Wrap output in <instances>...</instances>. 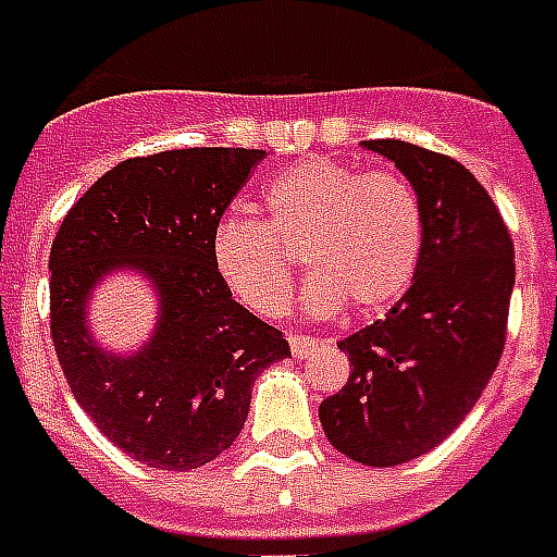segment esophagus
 I'll list each match as a JSON object with an SVG mask.
<instances>
[{"instance_id": "esophagus-1", "label": "esophagus", "mask_w": 557, "mask_h": 557, "mask_svg": "<svg viewBox=\"0 0 557 557\" xmlns=\"http://www.w3.org/2000/svg\"><path fill=\"white\" fill-rule=\"evenodd\" d=\"M313 345H315L313 336H299V333H293V336H290V350H293V356H296V359H305V356L310 354V348H313Z\"/></svg>"}]
</instances>
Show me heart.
<instances>
[{"instance_id": "b5f03b06", "label": "heart", "mask_w": 557, "mask_h": 557, "mask_svg": "<svg viewBox=\"0 0 557 557\" xmlns=\"http://www.w3.org/2000/svg\"><path fill=\"white\" fill-rule=\"evenodd\" d=\"M258 215V224L221 221L209 256L224 290L264 319L290 307L287 256H299L310 270L305 310L319 319H331L348 301L362 313L394 305L420 264L422 207L397 172L305 158L264 186Z\"/></svg>"}]
</instances>
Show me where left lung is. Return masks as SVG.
I'll return each mask as SVG.
<instances>
[{"mask_svg": "<svg viewBox=\"0 0 557 557\" xmlns=\"http://www.w3.org/2000/svg\"><path fill=\"white\" fill-rule=\"evenodd\" d=\"M411 181L422 256L411 287L339 342L354 364L319 405L333 448L362 466H399L440 446L474 408L506 342L515 247L495 201L448 154L405 140H364Z\"/></svg>", "mask_w": 557, "mask_h": 557, "instance_id": "1", "label": "left lung"}]
</instances>
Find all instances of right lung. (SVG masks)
Returning a JSON list of instances; mask_svg holds the SVG:
<instances>
[{
	"mask_svg": "<svg viewBox=\"0 0 557 557\" xmlns=\"http://www.w3.org/2000/svg\"><path fill=\"white\" fill-rule=\"evenodd\" d=\"M261 149H172L123 160L62 218L51 244V339L79 408L132 460L189 471L233 446L252 382L290 356L273 324L224 290L209 242ZM140 272L159 322L135 355L100 349L87 299L106 274Z\"/></svg>",
	"mask_w": 557,
	"mask_h": 557,
	"instance_id": "add662e5",
	"label": "right lung"
}]
</instances>
